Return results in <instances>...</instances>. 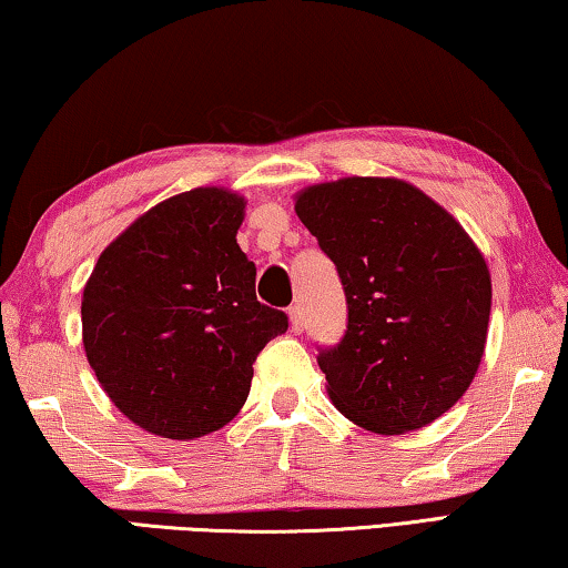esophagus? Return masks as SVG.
Segmentation results:
<instances>
[{
	"label": "esophagus",
	"instance_id": "1",
	"mask_svg": "<svg viewBox=\"0 0 568 568\" xmlns=\"http://www.w3.org/2000/svg\"><path fill=\"white\" fill-rule=\"evenodd\" d=\"M290 322H292V332H304L306 324H304V312L300 304L290 306Z\"/></svg>",
	"mask_w": 568,
	"mask_h": 568
}]
</instances>
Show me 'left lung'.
I'll list each match as a JSON object with an SVG mask.
<instances>
[{"label":"left lung","mask_w":568,"mask_h":568,"mask_svg":"<svg viewBox=\"0 0 568 568\" xmlns=\"http://www.w3.org/2000/svg\"><path fill=\"white\" fill-rule=\"evenodd\" d=\"M294 209L347 300L345 337L317 355L337 410L383 435L450 410L476 377L490 317L486 258L460 223L395 179L310 185Z\"/></svg>","instance_id":"obj_1"}]
</instances>
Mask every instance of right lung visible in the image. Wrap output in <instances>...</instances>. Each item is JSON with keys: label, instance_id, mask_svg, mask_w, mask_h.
<instances>
[{"label": "right lung", "instance_id": "1", "mask_svg": "<svg viewBox=\"0 0 568 568\" xmlns=\"http://www.w3.org/2000/svg\"><path fill=\"white\" fill-rule=\"evenodd\" d=\"M244 199L193 189L143 213L102 251L82 292V345L128 420L171 440L226 425L254 362L290 320L256 300L236 244Z\"/></svg>", "mask_w": 568, "mask_h": 568}]
</instances>
